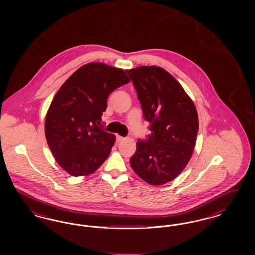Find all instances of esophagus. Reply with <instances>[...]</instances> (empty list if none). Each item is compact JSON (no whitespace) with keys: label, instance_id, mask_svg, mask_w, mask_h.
Returning <instances> with one entry per match:
<instances>
[{"label":"esophagus","instance_id":"34e87169","mask_svg":"<svg viewBox=\"0 0 255 255\" xmlns=\"http://www.w3.org/2000/svg\"><path fill=\"white\" fill-rule=\"evenodd\" d=\"M117 141L118 142H121V141H122V140H124V137L123 136H122V135H119V134H117Z\"/></svg>","mask_w":255,"mask_h":255}]
</instances>
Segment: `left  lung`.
Wrapping results in <instances>:
<instances>
[{
	"label": "left lung",
	"mask_w": 255,
	"mask_h": 255,
	"mask_svg": "<svg viewBox=\"0 0 255 255\" xmlns=\"http://www.w3.org/2000/svg\"><path fill=\"white\" fill-rule=\"evenodd\" d=\"M151 133L136 141L130 158L134 173L152 185L174 180L192 156L198 114L182 85L165 70L141 66L127 70Z\"/></svg>",
	"instance_id": "obj_1"
}]
</instances>
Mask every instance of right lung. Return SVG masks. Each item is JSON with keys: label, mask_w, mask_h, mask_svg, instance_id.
<instances>
[{"label": "right lung", "mask_w": 255, "mask_h": 255, "mask_svg": "<svg viewBox=\"0 0 255 255\" xmlns=\"http://www.w3.org/2000/svg\"><path fill=\"white\" fill-rule=\"evenodd\" d=\"M128 82L122 69L89 63L53 97L46 117V138L58 164L72 176L94 173L108 158L116 137L102 128L101 116L110 94Z\"/></svg>", "instance_id": "add662e5"}]
</instances>
